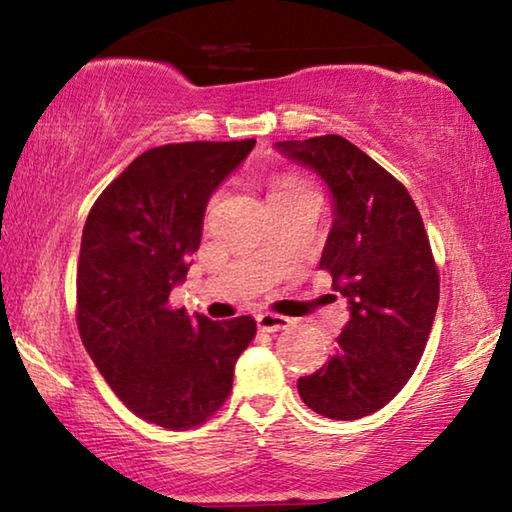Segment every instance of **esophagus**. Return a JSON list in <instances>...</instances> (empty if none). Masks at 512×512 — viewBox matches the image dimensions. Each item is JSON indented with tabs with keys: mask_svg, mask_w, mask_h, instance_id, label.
Masks as SVG:
<instances>
[{
	"mask_svg": "<svg viewBox=\"0 0 512 512\" xmlns=\"http://www.w3.org/2000/svg\"><path fill=\"white\" fill-rule=\"evenodd\" d=\"M291 320L282 314H273V311H262L257 314V327L262 332H280V329H287Z\"/></svg>",
	"mask_w": 512,
	"mask_h": 512,
	"instance_id": "34e87169",
	"label": "esophagus"
}]
</instances>
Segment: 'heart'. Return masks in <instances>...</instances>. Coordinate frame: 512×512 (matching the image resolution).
<instances>
[{"instance_id": "heart-1", "label": "heart", "mask_w": 512, "mask_h": 512, "mask_svg": "<svg viewBox=\"0 0 512 512\" xmlns=\"http://www.w3.org/2000/svg\"><path fill=\"white\" fill-rule=\"evenodd\" d=\"M298 189H307V185L302 183L298 178H282L277 180L271 189V198L275 196H282V194H289V192H298Z\"/></svg>"}]
</instances>
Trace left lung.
I'll return each instance as SVG.
<instances>
[{"label":"left lung","instance_id":"left-lung-1","mask_svg":"<svg viewBox=\"0 0 512 512\" xmlns=\"http://www.w3.org/2000/svg\"><path fill=\"white\" fill-rule=\"evenodd\" d=\"M277 146L332 189L334 225L320 257L350 320L332 357L298 379L311 411L359 420L411 379L438 309L440 275L422 216L406 187L341 135Z\"/></svg>","mask_w":512,"mask_h":512}]
</instances>
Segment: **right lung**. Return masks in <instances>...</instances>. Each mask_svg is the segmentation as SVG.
<instances>
[{"instance_id":"add662e5","label":"right lung","mask_w":512,"mask_h":512,"mask_svg":"<svg viewBox=\"0 0 512 512\" xmlns=\"http://www.w3.org/2000/svg\"><path fill=\"white\" fill-rule=\"evenodd\" d=\"M255 140L144 151L103 189L83 225L76 325L115 395L171 431L201 427L230 397L257 325L176 309L169 293L201 246L205 205Z\"/></svg>"}]
</instances>
